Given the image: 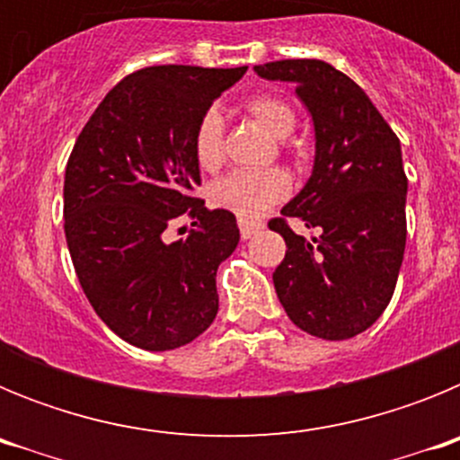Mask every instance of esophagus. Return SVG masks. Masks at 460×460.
<instances>
[{
    "mask_svg": "<svg viewBox=\"0 0 460 460\" xmlns=\"http://www.w3.org/2000/svg\"><path fill=\"white\" fill-rule=\"evenodd\" d=\"M262 230V223L260 221H249V218H239V233L243 239H251L253 234H258Z\"/></svg>",
    "mask_w": 460,
    "mask_h": 460,
    "instance_id": "34e87169",
    "label": "esophagus"
}]
</instances>
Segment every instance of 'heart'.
Listing matches in <instances>:
<instances>
[{
	"label": "heart",
	"instance_id": "heart-1",
	"mask_svg": "<svg viewBox=\"0 0 460 460\" xmlns=\"http://www.w3.org/2000/svg\"><path fill=\"white\" fill-rule=\"evenodd\" d=\"M243 108L274 137H286L295 128V112L274 93H253L243 101ZM193 156L202 170H217L223 164V117L217 108L205 110L198 119L193 131ZM288 193L290 177L283 170H237L211 184L209 200L239 218H258L279 205Z\"/></svg>",
	"mask_w": 460,
	"mask_h": 460
}]
</instances>
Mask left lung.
Listing matches in <instances>:
<instances>
[{"label": "left lung", "instance_id": "left-lung-1", "mask_svg": "<svg viewBox=\"0 0 460 460\" xmlns=\"http://www.w3.org/2000/svg\"><path fill=\"white\" fill-rule=\"evenodd\" d=\"M265 80L295 83L313 117L315 161L306 186L271 218L286 239L274 288L306 334L343 341L367 332L387 308L405 251L408 177L401 142L367 92L320 59L255 66ZM288 217L316 233H291Z\"/></svg>", "mask_w": 460, "mask_h": 460}]
</instances>
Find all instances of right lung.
<instances>
[{"instance_id":"add662e5","label":"right lung","mask_w":460,"mask_h":460,"mask_svg":"<svg viewBox=\"0 0 460 460\" xmlns=\"http://www.w3.org/2000/svg\"><path fill=\"white\" fill-rule=\"evenodd\" d=\"M239 68L149 66L126 75L93 110L64 177L68 253L96 315L126 343L164 352L218 313L217 270L239 243L234 214L193 198V131ZM180 216L194 230L163 233Z\"/></svg>"}]
</instances>
